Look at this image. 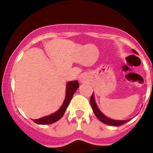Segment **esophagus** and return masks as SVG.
I'll use <instances>...</instances> for the list:
<instances>
[{
    "mask_svg": "<svg viewBox=\"0 0 153 153\" xmlns=\"http://www.w3.org/2000/svg\"><path fill=\"white\" fill-rule=\"evenodd\" d=\"M79 81L81 83H85L88 81V75L86 73L81 74L79 76Z\"/></svg>",
    "mask_w": 153,
    "mask_h": 153,
    "instance_id": "34e87169",
    "label": "esophagus"
}]
</instances>
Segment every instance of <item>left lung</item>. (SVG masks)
Here are the masks:
<instances>
[{
	"mask_svg": "<svg viewBox=\"0 0 153 153\" xmlns=\"http://www.w3.org/2000/svg\"><path fill=\"white\" fill-rule=\"evenodd\" d=\"M134 53L137 54V52L134 49H132ZM90 104L92 106V110H93L94 114L95 115V116L98 118V119L101 122L104 123V124L107 125H111V126H121V125L126 124V122L129 121V120H126V121H116V120H112L110 119V118H107V117L105 116L102 112L100 111V109H98V107L96 105V103L95 101V98H94L93 93H92V96L90 98Z\"/></svg>",
	"mask_w": 153,
	"mask_h": 153,
	"instance_id": "1",
	"label": "left lung"
}]
</instances>
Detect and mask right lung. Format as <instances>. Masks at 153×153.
Here are the masks:
<instances>
[{
	"mask_svg": "<svg viewBox=\"0 0 153 153\" xmlns=\"http://www.w3.org/2000/svg\"><path fill=\"white\" fill-rule=\"evenodd\" d=\"M78 86H79V84H78V81H70V82H68L67 84V87H66L65 99H64V103H63L61 108L57 112H55V113L51 114V115H48V116H44L43 118H38V119L33 120L34 122L36 123V124L43 125L50 124H53V123L56 122L58 120L61 119L63 115H64V112H65L66 109H67V106L69 105L74 93L78 89Z\"/></svg>",
	"mask_w": 153,
	"mask_h": 153,
	"instance_id": "1",
	"label": "right lung"
}]
</instances>
